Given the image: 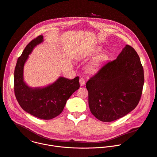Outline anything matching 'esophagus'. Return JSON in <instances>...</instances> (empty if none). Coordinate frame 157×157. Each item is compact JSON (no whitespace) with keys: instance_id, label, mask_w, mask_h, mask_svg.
Instances as JSON below:
<instances>
[{"instance_id":"obj_1","label":"esophagus","mask_w":157,"mask_h":157,"mask_svg":"<svg viewBox=\"0 0 157 157\" xmlns=\"http://www.w3.org/2000/svg\"><path fill=\"white\" fill-rule=\"evenodd\" d=\"M79 83H80V85L81 86L85 85V80H84V79L83 78H81L79 79Z\"/></svg>"}]
</instances>
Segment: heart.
<instances>
[{
	"instance_id": "1",
	"label": "heart",
	"mask_w": 157,
	"mask_h": 157,
	"mask_svg": "<svg viewBox=\"0 0 157 157\" xmlns=\"http://www.w3.org/2000/svg\"><path fill=\"white\" fill-rule=\"evenodd\" d=\"M100 51V48H97L95 49V50L92 51L90 55H94V54H96L97 53H98V52ZM107 59V56L105 54H101L98 56H97L94 60L93 62L91 63V64L88 67V70L90 71V72H93L94 71L96 68L105 60H106Z\"/></svg>"
}]
</instances>
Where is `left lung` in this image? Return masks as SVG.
I'll return each mask as SVG.
<instances>
[{
    "instance_id": "left-lung-1",
    "label": "left lung",
    "mask_w": 157,
    "mask_h": 157,
    "mask_svg": "<svg viewBox=\"0 0 157 157\" xmlns=\"http://www.w3.org/2000/svg\"><path fill=\"white\" fill-rule=\"evenodd\" d=\"M144 83L140 58L126 45L116 60L104 64L87 82L90 112L103 122L123 117L137 107Z\"/></svg>"
}]
</instances>
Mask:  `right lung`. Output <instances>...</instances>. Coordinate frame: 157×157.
<instances>
[{
  "mask_svg": "<svg viewBox=\"0 0 157 157\" xmlns=\"http://www.w3.org/2000/svg\"><path fill=\"white\" fill-rule=\"evenodd\" d=\"M40 35L32 40L18 59L14 72V91L20 107L27 113L42 120H50L63 111L67 100L79 88V77H60L44 87L32 88L23 79V68L34 47L43 42Z\"/></svg>",
  "mask_w": 157,
  "mask_h": 157,
  "instance_id": "right-lung-1",
  "label": "right lung"
}]
</instances>
